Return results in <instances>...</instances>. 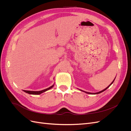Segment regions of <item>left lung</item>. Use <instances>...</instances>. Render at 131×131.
<instances>
[{
	"label": "left lung",
	"instance_id": "left-lung-1",
	"mask_svg": "<svg viewBox=\"0 0 131 131\" xmlns=\"http://www.w3.org/2000/svg\"><path fill=\"white\" fill-rule=\"evenodd\" d=\"M115 78L114 79V80L112 81V83H111V84L108 86V87H107V88H105V89H104V90H103L102 91H100V92H96V93H91V92H86V91H82V90H80V91H82V92H85V93H88V94H99V93H102V92H103V91H105L107 89H108V88H109V87L110 86V85H112V84H113V83L114 82V80H115Z\"/></svg>",
	"mask_w": 131,
	"mask_h": 131
}]
</instances>
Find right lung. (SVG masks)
Instances as JSON below:
<instances>
[{"instance_id":"obj_1","label":"right lung","mask_w":131,"mask_h":131,"mask_svg":"<svg viewBox=\"0 0 131 131\" xmlns=\"http://www.w3.org/2000/svg\"><path fill=\"white\" fill-rule=\"evenodd\" d=\"M53 86H54V85H52L51 86L49 87V88H47V89H44V90H41V91H26V90H23V91H24V92H25L26 93L30 94H35V95H37V94H41V93H43V92H45V91H47V90H50V89H52V88H53Z\"/></svg>"}]
</instances>
